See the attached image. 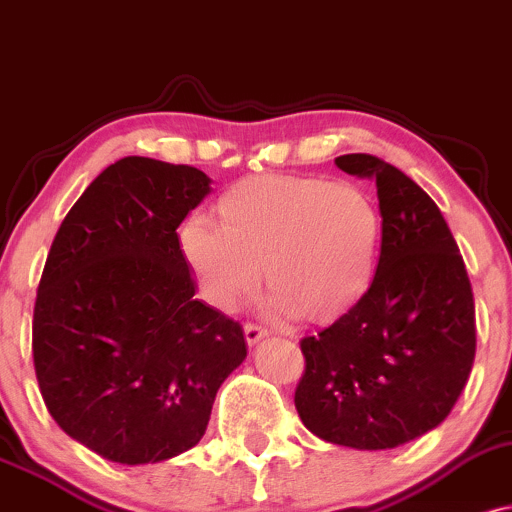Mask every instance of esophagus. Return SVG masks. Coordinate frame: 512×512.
Wrapping results in <instances>:
<instances>
[{
    "label": "esophagus",
    "instance_id": "1",
    "mask_svg": "<svg viewBox=\"0 0 512 512\" xmlns=\"http://www.w3.org/2000/svg\"><path fill=\"white\" fill-rule=\"evenodd\" d=\"M244 338H246V342H249V345H256L258 340L268 338V330L261 328V326H256V323H246V326H244Z\"/></svg>",
    "mask_w": 512,
    "mask_h": 512
}]
</instances>
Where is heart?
<instances>
[{"label": "heart", "instance_id": "obj_1", "mask_svg": "<svg viewBox=\"0 0 512 512\" xmlns=\"http://www.w3.org/2000/svg\"><path fill=\"white\" fill-rule=\"evenodd\" d=\"M215 213L218 225L186 222L182 251L220 309L249 299L263 270L280 311L328 326L350 314L374 282L383 220L357 184L254 174L232 184Z\"/></svg>", "mask_w": 512, "mask_h": 512}]
</instances>
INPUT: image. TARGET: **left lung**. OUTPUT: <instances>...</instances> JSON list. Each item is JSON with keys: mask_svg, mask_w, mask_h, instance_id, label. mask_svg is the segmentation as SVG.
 I'll return each instance as SVG.
<instances>
[{"mask_svg": "<svg viewBox=\"0 0 512 512\" xmlns=\"http://www.w3.org/2000/svg\"><path fill=\"white\" fill-rule=\"evenodd\" d=\"M376 184L381 256L369 292L347 316L304 338L294 405L311 434L386 450L436 429L474 364V297L441 210L405 172L376 155L335 158Z\"/></svg>", "mask_w": 512, "mask_h": 512, "instance_id": "1", "label": "left lung"}]
</instances>
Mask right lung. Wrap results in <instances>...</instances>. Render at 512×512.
<instances>
[{
	"mask_svg": "<svg viewBox=\"0 0 512 512\" xmlns=\"http://www.w3.org/2000/svg\"><path fill=\"white\" fill-rule=\"evenodd\" d=\"M210 194L189 165L117 160L66 213L33 311V364L64 434L122 465L170 460L206 434L244 362L237 321L194 299L177 227Z\"/></svg>",
	"mask_w": 512,
	"mask_h": 512,
	"instance_id": "1",
	"label": "right lung"
}]
</instances>
